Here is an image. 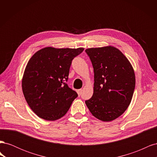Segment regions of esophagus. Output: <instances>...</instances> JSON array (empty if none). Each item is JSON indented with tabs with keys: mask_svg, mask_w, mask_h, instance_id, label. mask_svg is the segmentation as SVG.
Returning a JSON list of instances; mask_svg holds the SVG:
<instances>
[{
	"mask_svg": "<svg viewBox=\"0 0 157 157\" xmlns=\"http://www.w3.org/2000/svg\"><path fill=\"white\" fill-rule=\"evenodd\" d=\"M77 93H78V96H80V95H81V93H82V89L78 90H77Z\"/></svg>",
	"mask_w": 157,
	"mask_h": 157,
	"instance_id": "1",
	"label": "esophagus"
}]
</instances>
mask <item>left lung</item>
<instances>
[{"instance_id":"8db88e82","label":"left lung","mask_w":157,"mask_h":157,"mask_svg":"<svg viewBox=\"0 0 157 157\" xmlns=\"http://www.w3.org/2000/svg\"><path fill=\"white\" fill-rule=\"evenodd\" d=\"M85 52L94 72L93 96L85 103L98 119L115 120L131 102L136 85L134 69L125 56L113 46L88 48Z\"/></svg>"}]
</instances>
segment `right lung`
Here are the masks:
<instances>
[{
	"label": "right lung",
	"mask_w": 157,
	"mask_h": 157,
	"mask_svg": "<svg viewBox=\"0 0 157 157\" xmlns=\"http://www.w3.org/2000/svg\"><path fill=\"white\" fill-rule=\"evenodd\" d=\"M83 48L46 47L28 61L22 79V90L33 111L46 121L63 117L78 94L69 88V69L73 59Z\"/></svg>",
	"instance_id": "right-lung-1"
}]
</instances>
